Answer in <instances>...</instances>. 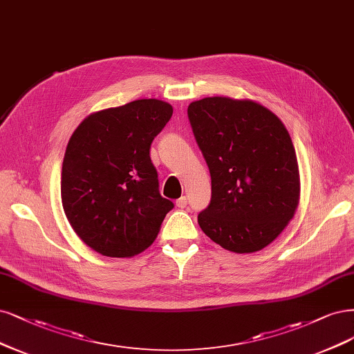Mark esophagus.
Returning a JSON list of instances; mask_svg holds the SVG:
<instances>
[{"instance_id": "obj_1", "label": "esophagus", "mask_w": 354, "mask_h": 354, "mask_svg": "<svg viewBox=\"0 0 354 354\" xmlns=\"http://www.w3.org/2000/svg\"><path fill=\"white\" fill-rule=\"evenodd\" d=\"M176 205L178 206V208H186V206H187V198L186 196H181L180 199H177V202H176Z\"/></svg>"}]
</instances>
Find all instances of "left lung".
<instances>
[{
  "label": "left lung",
  "mask_w": 354,
  "mask_h": 354,
  "mask_svg": "<svg viewBox=\"0 0 354 354\" xmlns=\"http://www.w3.org/2000/svg\"><path fill=\"white\" fill-rule=\"evenodd\" d=\"M187 115L211 173L212 196L198 215L203 233L234 253L272 243L295 216L299 164L283 121L250 100L212 96Z\"/></svg>",
  "instance_id": "1"
}]
</instances>
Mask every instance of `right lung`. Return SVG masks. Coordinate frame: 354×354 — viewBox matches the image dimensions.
<instances>
[{"label":"right lung","mask_w":354,"mask_h":354,"mask_svg":"<svg viewBox=\"0 0 354 354\" xmlns=\"http://www.w3.org/2000/svg\"><path fill=\"white\" fill-rule=\"evenodd\" d=\"M173 115L160 100H138L84 118L61 171V202L75 233L109 258L148 249L174 203L161 196L149 149Z\"/></svg>","instance_id":"right-lung-1"}]
</instances>
